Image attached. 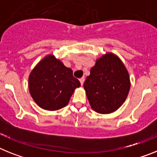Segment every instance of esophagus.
<instances>
[{"mask_svg": "<svg viewBox=\"0 0 157 157\" xmlns=\"http://www.w3.org/2000/svg\"><path fill=\"white\" fill-rule=\"evenodd\" d=\"M79 81H80V83H81V85L82 86V85H83V83H84V81H85V78H84V77L81 78L79 79Z\"/></svg>", "mask_w": 157, "mask_h": 157, "instance_id": "obj_1", "label": "esophagus"}]
</instances>
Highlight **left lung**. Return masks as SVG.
<instances>
[{
    "instance_id": "left-lung-1",
    "label": "left lung",
    "mask_w": 157,
    "mask_h": 157,
    "mask_svg": "<svg viewBox=\"0 0 157 157\" xmlns=\"http://www.w3.org/2000/svg\"><path fill=\"white\" fill-rule=\"evenodd\" d=\"M83 86L92 109L106 114L116 111L124 102L130 80L122 61L109 52L96 60Z\"/></svg>"
}]
</instances>
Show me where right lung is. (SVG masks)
<instances>
[{
    "instance_id": "right-lung-1",
    "label": "right lung",
    "mask_w": 157,
    "mask_h": 157,
    "mask_svg": "<svg viewBox=\"0 0 157 157\" xmlns=\"http://www.w3.org/2000/svg\"><path fill=\"white\" fill-rule=\"evenodd\" d=\"M80 82L71 68L53 55L45 56L29 75V89L37 105L46 110H58L67 105Z\"/></svg>"
}]
</instances>
